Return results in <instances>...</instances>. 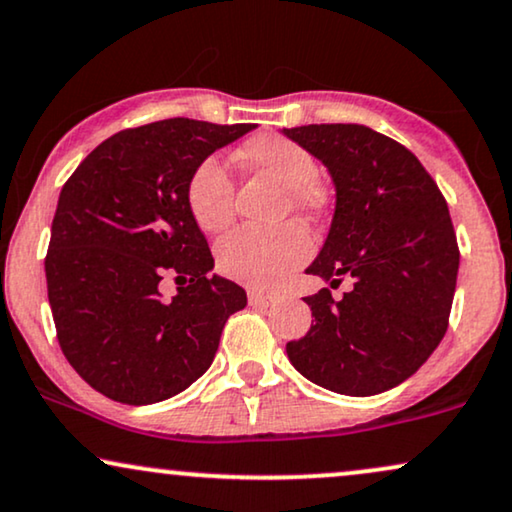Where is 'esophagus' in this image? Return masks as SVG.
I'll return each instance as SVG.
<instances>
[{"label":"esophagus","instance_id":"1","mask_svg":"<svg viewBox=\"0 0 512 512\" xmlns=\"http://www.w3.org/2000/svg\"><path fill=\"white\" fill-rule=\"evenodd\" d=\"M274 300L276 297L271 293H264V290H257V288L248 290V302L252 304V307H269Z\"/></svg>","mask_w":512,"mask_h":512}]
</instances>
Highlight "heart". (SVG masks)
I'll list each match as a JSON object with an SVG mask.
<instances>
[{
    "label": "heart",
    "instance_id": "obj_1",
    "mask_svg": "<svg viewBox=\"0 0 512 512\" xmlns=\"http://www.w3.org/2000/svg\"><path fill=\"white\" fill-rule=\"evenodd\" d=\"M243 163L276 179L286 189V210L316 215L326 193L316 181L319 165L312 151L283 134H260L241 151ZM186 208L205 234H219L234 222V179L219 155H208L186 181ZM312 255V238L304 226L288 222L276 229H236L217 243V269L245 286H274L288 271Z\"/></svg>",
    "mask_w": 512,
    "mask_h": 512
}]
</instances>
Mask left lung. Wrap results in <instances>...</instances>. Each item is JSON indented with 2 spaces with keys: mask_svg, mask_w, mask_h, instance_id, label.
<instances>
[{
  "mask_svg": "<svg viewBox=\"0 0 512 512\" xmlns=\"http://www.w3.org/2000/svg\"><path fill=\"white\" fill-rule=\"evenodd\" d=\"M331 172L335 215L307 274L337 287L304 297L312 328L286 345L304 378L349 397L404 383L449 326L458 243L446 200L409 148L364 125L283 129Z\"/></svg>",
  "mask_w": 512,
  "mask_h": 512,
  "instance_id": "8db88e82",
  "label": "left lung"
}]
</instances>
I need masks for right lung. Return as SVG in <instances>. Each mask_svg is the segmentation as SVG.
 Masks as SVG:
<instances>
[{
  "mask_svg": "<svg viewBox=\"0 0 512 512\" xmlns=\"http://www.w3.org/2000/svg\"><path fill=\"white\" fill-rule=\"evenodd\" d=\"M252 127L170 118L122 129L63 184L44 260L56 338L108 399L144 406L186 390L248 304L241 286L208 274L215 260L186 181ZM165 275L180 286L172 301L159 295Z\"/></svg>",
  "mask_w": 512,
  "mask_h": 512,
  "instance_id": "obj_1",
  "label": "right lung"
}]
</instances>
